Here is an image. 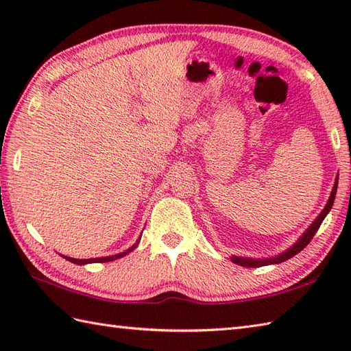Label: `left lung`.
I'll return each mask as SVG.
<instances>
[{"label": "left lung", "instance_id": "obj_1", "mask_svg": "<svg viewBox=\"0 0 351 351\" xmlns=\"http://www.w3.org/2000/svg\"><path fill=\"white\" fill-rule=\"evenodd\" d=\"M337 189H338V182H335L333 190H332V195H330V199H329V202H327V205L324 206L323 213L318 215L317 220H315L314 223H312V225L309 226V229L302 235L300 240L297 241V243L293 245V247L288 249L287 252L280 253L279 256L267 258V259H247V258L232 256V258H230V259H232V263H235V264H238V265H243V267H252V268H255V267H263V265H270V264H279V263H283V261H287V259H289V258H293L294 255H297V253H299L300 250H303V249L306 247V245L311 243L312 238H314V235L317 234L318 228L322 226V223H323V220L326 219V215L329 214L330 208H332V205H333L335 196H337Z\"/></svg>", "mask_w": 351, "mask_h": 351}]
</instances>
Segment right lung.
I'll use <instances>...</instances> for the list:
<instances>
[{
	"instance_id": "1",
	"label": "right lung",
	"mask_w": 351,
	"mask_h": 351,
	"mask_svg": "<svg viewBox=\"0 0 351 351\" xmlns=\"http://www.w3.org/2000/svg\"><path fill=\"white\" fill-rule=\"evenodd\" d=\"M140 243V240H137V243L132 245V247H130L128 250H125L122 253H119V255H113V256H106V258H95V259H75V258H69V256H64L68 261H71V263L73 264H78V265H84V264H90V263H108V261H114V259H119V258H123L125 255H128V253L136 249V245Z\"/></svg>"
}]
</instances>
